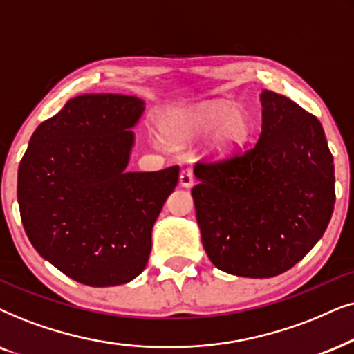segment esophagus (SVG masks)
Returning a JSON list of instances; mask_svg holds the SVG:
<instances>
[{
    "label": "esophagus",
    "instance_id": "34e87169",
    "mask_svg": "<svg viewBox=\"0 0 354 354\" xmlns=\"http://www.w3.org/2000/svg\"><path fill=\"white\" fill-rule=\"evenodd\" d=\"M180 185L183 187H191L194 185V173L191 168H185L180 174Z\"/></svg>",
    "mask_w": 354,
    "mask_h": 354
}]
</instances>
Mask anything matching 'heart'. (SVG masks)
I'll use <instances>...</instances> for the list:
<instances>
[{"instance_id":"b5f03b06","label":"heart","mask_w":354,"mask_h":354,"mask_svg":"<svg viewBox=\"0 0 354 354\" xmlns=\"http://www.w3.org/2000/svg\"><path fill=\"white\" fill-rule=\"evenodd\" d=\"M220 129L216 149L220 152H232L244 144L249 134L246 115L234 111L225 103H214L196 108L192 111H181L165 121L163 133L173 142H186L196 136L209 134Z\"/></svg>"}]
</instances>
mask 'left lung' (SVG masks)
Instances as JSON below:
<instances>
[{"label": "left lung", "mask_w": 354, "mask_h": 354, "mask_svg": "<svg viewBox=\"0 0 354 354\" xmlns=\"http://www.w3.org/2000/svg\"><path fill=\"white\" fill-rule=\"evenodd\" d=\"M261 102L257 142L220 162H197L191 191L212 263L248 279H270L298 263L322 238L335 204L320 121L272 91Z\"/></svg>", "instance_id": "8db88e82"}]
</instances>
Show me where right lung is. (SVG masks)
<instances>
[{"mask_svg": "<svg viewBox=\"0 0 354 354\" xmlns=\"http://www.w3.org/2000/svg\"><path fill=\"white\" fill-rule=\"evenodd\" d=\"M144 102L71 98L32 134L17 171L21 220L41 257L79 283L115 286L147 266L152 228L180 167L128 171Z\"/></svg>", "mask_w": 354, "mask_h": 354, "instance_id": "right-lung-1", "label": "right lung"}]
</instances>
